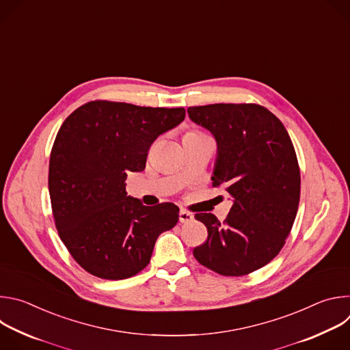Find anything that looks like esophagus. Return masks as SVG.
Returning <instances> with one entry per match:
<instances>
[{"mask_svg":"<svg viewBox=\"0 0 350 350\" xmlns=\"http://www.w3.org/2000/svg\"><path fill=\"white\" fill-rule=\"evenodd\" d=\"M178 220H180V223H189V221L193 220V215L187 212V211H180Z\"/></svg>","mask_w":350,"mask_h":350,"instance_id":"34e87169","label":"esophagus"}]
</instances>
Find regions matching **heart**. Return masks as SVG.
Instances as JSON below:
<instances>
[{"instance_id":"b5f03b06","label":"heart","mask_w":350,"mask_h":350,"mask_svg":"<svg viewBox=\"0 0 350 350\" xmlns=\"http://www.w3.org/2000/svg\"><path fill=\"white\" fill-rule=\"evenodd\" d=\"M195 133H199V131H189V133H187V134H195Z\"/></svg>"}]
</instances>
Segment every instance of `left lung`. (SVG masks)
<instances>
[{
	"instance_id": "left-lung-1",
	"label": "left lung",
	"mask_w": 350,
	"mask_h": 350,
	"mask_svg": "<svg viewBox=\"0 0 350 350\" xmlns=\"http://www.w3.org/2000/svg\"><path fill=\"white\" fill-rule=\"evenodd\" d=\"M187 112L215 135L213 187H224L234 201L223 223L212 213L195 215L208 239L193 247V256L220 275H246L271 262L292 230L301 198L293 144L281 120L258 104H212Z\"/></svg>"
}]
</instances>
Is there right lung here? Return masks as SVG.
<instances>
[{"label": "right lung", "mask_w": 350, "mask_h": 350, "mask_svg": "<svg viewBox=\"0 0 350 350\" xmlns=\"http://www.w3.org/2000/svg\"><path fill=\"white\" fill-rule=\"evenodd\" d=\"M184 118V108L96 99L62 123L49 157V198L62 242L87 273L104 280L138 274L158 237L177 224L174 204L144 206L127 196L124 181L145 169L158 135Z\"/></svg>", "instance_id": "obj_1"}]
</instances>
